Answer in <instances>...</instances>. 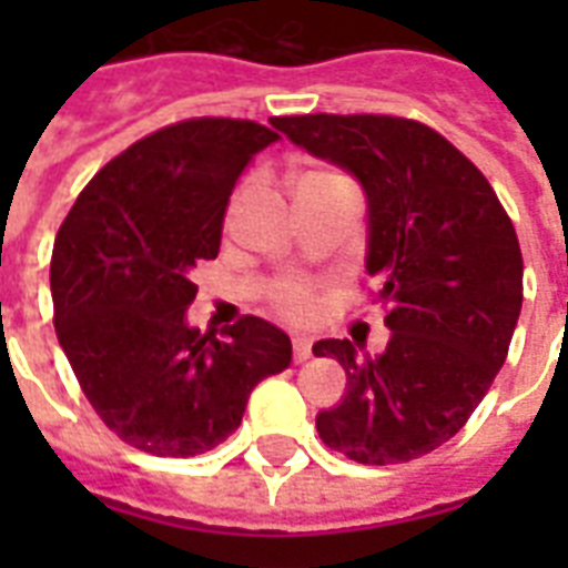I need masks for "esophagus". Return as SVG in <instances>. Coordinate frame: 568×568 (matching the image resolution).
<instances>
[{
    "label": "esophagus",
    "instance_id": "esophagus-1",
    "mask_svg": "<svg viewBox=\"0 0 568 568\" xmlns=\"http://www.w3.org/2000/svg\"><path fill=\"white\" fill-rule=\"evenodd\" d=\"M292 351H294V363H306V359L312 356V338L297 336L292 342Z\"/></svg>",
    "mask_w": 568,
    "mask_h": 568
}]
</instances>
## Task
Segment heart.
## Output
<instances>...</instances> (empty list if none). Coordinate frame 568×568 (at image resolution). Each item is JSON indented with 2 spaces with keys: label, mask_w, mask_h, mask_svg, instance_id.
<instances>
[{
  "label": "heart",
  "mask_w": 568,
  "mask_h": 568,
  "mask_svg": "<svg viewBox=\"0 0 568 568\" xmlns=\"http://www.w3.org/2000/svg\"><path fill=\"white\" fill-rule=\"evenodd\" d=\"M276 303L283 306L292 318H306L312 312V297L310 288L301 283H285L280 285V292H276Z\"/></svg>",
  "instance_id": "obj_1"
}]
</instances>
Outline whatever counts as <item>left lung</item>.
<instances>
[{"label": "left lung", "mask_w": 568, "mask_h": 568, "mask_svg": "<svg viewBox=\"0 0 568 568\" xmlns=\"http://www.w3.org/2000/svg\"><path fill=\"white\" fill-rule=\"evenodd\" d=\"M292 144L354 176L368 203L365 271L392 329L383 354L324 338L345 397L315 418L321 439L368 466L448 442L501 372L521 312V250L486 176L424 123L383 114L274 118Z\"/></svg>", "instance_id": "8db88e82"}]
</instances>
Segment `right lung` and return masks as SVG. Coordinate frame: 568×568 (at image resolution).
<instances>
[{
    "label": "right lung",
    "mask_w": 568,
    "mask_h": 568,
    "mask_svg": "<svg viewBox=\"0 0 568 568\" xmlns=\"http://www.w3.org/2000/svg\"><path fill=\"white\" fill-rule=\"evenodd\" d=\"M274 141V129L230 118L159 129L105 164L58 230V345L97 415L146 454L217 448L256 383L292 363V338L267 321L247 315L214 338L185 315L191 271L221 250L232 189Z\"/></svg>",
    "instance_id": "obj_1"
}]
</instances>
